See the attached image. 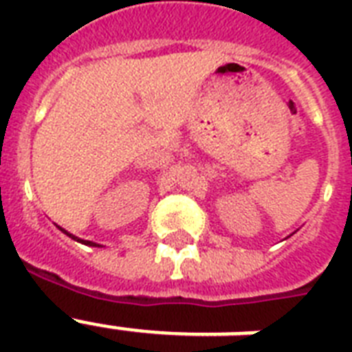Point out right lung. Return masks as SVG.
Listing matches in <instances>:
<instances>
[{
  "mask_svg": "<svg viewBox=\"0 0 352 352\" xmlns=\"http://www.w3.org/2000/svg\"><path fill=\"white\" fill-rule=\"evenodd\" d=\"M62 232H65V230H62ZM65 234H67V232H65ZM69 237H73V239H76V241H82V243H84V245H89V246H98L96 245V243H91V241H84V239H78V237H74L73 234H67Z\"/></svg>",
  "mask_w": 352,
  "mask_h": 352,
  "instance_id": "right-lung-1",
  "label": "right lung"
}]
</instances>
